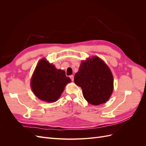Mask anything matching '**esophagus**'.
I'll return each instance as SVG.
<instances>
[{"label":"esophagus","mask_w":146,"mask_h":146,"mask_svg":"<svg viewBox=\"0 0 146 146\" xmlns=\"http://www.w3.org/2000/svg\"><path fill=\"white\" fill-rule=\"evenodd\" d=\"M70 78L71 79L72 81L74 80V76H73V75H71V76H70Z\"/></svg>","instance_id":"obj_1"}]
</instances>
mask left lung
I'll use <instances>...</instances> for the list:
<instances>
[{
  "instance_id": "8db88e82",
  "label": "left lung",
  "mask_w": 146,
  "mask_h": 146,
  "mask_svg": "<svg viewBox=\"0 0 146 146\" xmlns=\"http://www.w3.org/2000/svg\"><path fill=\"white\" fill-rule=\"evenodd\" d=\"M74 82L82 88L84 98L94 105L105 103L113 90L111 70L98 56L82 61Z\"/></svg>"
}]
</instances>
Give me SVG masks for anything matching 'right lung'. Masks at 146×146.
<instances>
[{
  "label": "right lung",
  "mask_w": 146,
  "mask_h": 146,
  "mask_svg": "<svg viewBox=\"0 0 146 146\" xmlns=\"http://www.w3.org/2000/svg\"><path fill=\"white\" fill-rule=\"evenodd\" d=\"M70 82L64 70L57 69L44 58L38 63L31 80V87L38 98L54 102L60 98L66 84Z\"/></svg>",
  "instance_id": "right-lung-1"
}]
</instances>
